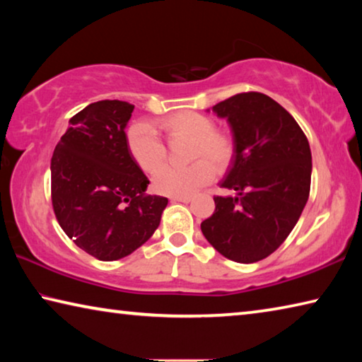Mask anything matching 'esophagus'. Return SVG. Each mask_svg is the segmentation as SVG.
Masks as SVG:
<instances>
[{
    "label": "esophagus",
    "mask_w": 362,
    "mask_h": 362,
    "mask_svg": "<svg viewBox=\"0 0 362 362\" xmlns=\"http://www.w3.org/2000/svg\"><path fill=\"white\" fill-rule=\"evenodd\" d=\"M170 201H179V203H189L192 196H170Z\"/></svg>",
    "instance_id": "esophagus-1"
}]
</instances>
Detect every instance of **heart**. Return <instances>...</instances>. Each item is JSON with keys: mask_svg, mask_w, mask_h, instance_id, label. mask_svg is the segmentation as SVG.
Masks as SVG:
<instances>
[{"mask_svg": "<svg viewBox=\"0 0 362 362\" xmlns=\"http://www.w3.org/2000/svg\"><path fill=\"white\" fill-rule=\"evenodd\" d=\"M158 132L168 144L188 142L185 158L189 166L166 168L153 179L159 194L189 196L207 185L214 169L223 170L235 155V142L230 134L214 129V121L196 112H177L155 122ZM131 158L146 174H156L166 163V146L146 122H134L126 132Z\"/></svg>", "mask_w": 362, "mask_h": 362, "instance_id": "1", "label": "heart"}]
</instances>
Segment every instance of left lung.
Here are the masks:
<instances>
[{"label":"left lung","instance_id":"1","mask_svg":"<svg viewBox=\"0 0 362 362\" xmlns=\"http://www.w3.org/2000/svg\"><path fill=\"white\" fill-rule=\"evenodd\" d=\"M230 122L235 155L216 211L201 223L214 249L238 263L267 259L286 241L308 201V139L286 108L262 93H241L212 107Z\"/></svg>","mask_w":362,"mask_h":362}]
</instances>
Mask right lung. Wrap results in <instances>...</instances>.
Listing matches in <instances>:
<instances>
[{
  "instance_id": "obj_1",
  "label": "right lung",
  "mask_w": 362,
  "mask_h": 362,
  "mask_svg": "<svg viewBox=\"0 0 362 362\" xmlns=\"http://www.w3.org/2000/svg\"><path fill=\"white\" fill-rule=\"evenodd\" d=\"M134 105L99 100L76 113L51 159L54 214L79 249L103 262L150 240L168 198L146 194L148 179L131 158L124 127Z\"/></svg>"
}]
</instances>
